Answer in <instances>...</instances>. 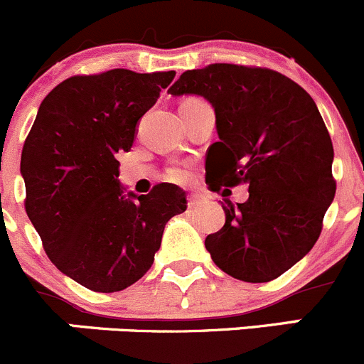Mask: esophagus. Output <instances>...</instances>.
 Here are the masks:
<instances>
[{
    "label": "esophagus",
    "mask_w": 364,
    "mask_h": 364,
    "mask_svg": "<svg viewBox=\"0 0 364 364\" xmlns=\"http://www.w3.org/2000/svg\"><path fill=\"white\" fill-rule=\"evenodd\" d=\"M207 203V198L201 196V194H189V208H196L200 207V205Z\"/></svg>",
    "instance_id": "obj_1"
}]
</instances>
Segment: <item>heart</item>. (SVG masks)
I'll return each mask as SVG.
<instances>
[{
    "label": "heart",
    "mask_w": 364,
    "mask_h": 364,
    "mask_svg": "<svg viewBox=\"0 0 364 364\" xmlns=\"http://www.w3.org/2000/svg\"><path fill=\"white\" fill-rule=\"evenodd\" d=\"M168 177H170L171 181H183V178H186V171H183L182 168H171V170L168 171Z\"/></svg>",
    "instance_id": "1"
}]
</instances>
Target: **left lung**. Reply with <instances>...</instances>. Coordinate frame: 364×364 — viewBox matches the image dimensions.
Instances as JSON below:
<instances>
[{
	"instance_id": "8db88e82",
	"label": "left lung",
	"mask_w": 364,
	"mask_h": 364,
	"mask_svg": "<svg viewBox=\"0 0 364 364\" xmlns=\"http://www.w3.org/2000/svg\"><path fill=\"white\" fill-rule=\"evenodd\" d=\"M168 93L214 107L208 186L250 189L244 203L223 205L225 226L205 239L212 260L240 282L276 279L315 246L336 193L333 141L315 100L279 72L232 63L183 72Z\"/></svg>"
}]
</instances>
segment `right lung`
<instances>
[{"mask_svg": "<svg viewBox=\"0 0 364 364\" xmlns=\"http://www.w3.org/2000/svg\"><path fill=\"white\" fill-rule=\"evenodd\" d=\"M173 70L113 68L74 75L42 100L21 154L26 214L49 260L93 292H120L145 276L166 223L187 208L175 183L124 193L118 152H129L139 118Z\"/></svg>", "mask_w": 364, "mask_h": 364, "instance_id": "obj_1", "label": "right lung"}]
</instances>
